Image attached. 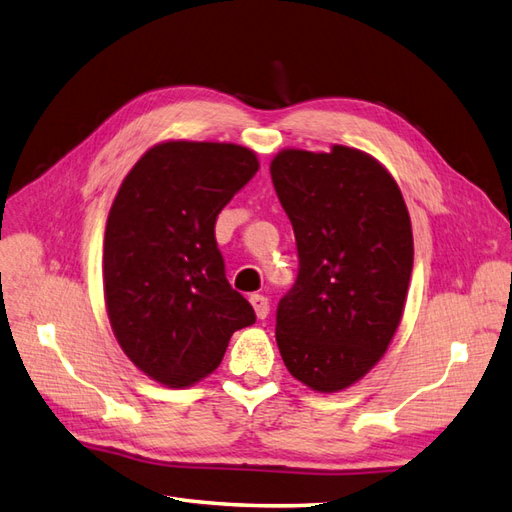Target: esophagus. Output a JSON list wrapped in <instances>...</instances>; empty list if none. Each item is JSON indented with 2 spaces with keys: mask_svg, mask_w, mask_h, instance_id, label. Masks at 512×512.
Here are the masks:
<instances>
[{
  "mask_svg": "<svg viewBox=\"0 0 512 512\" xmlns=\"http://www.w3.org/2000/svg\"><path fill=\"white\" fill-rule=\"evenodd\" d=\"M251 305H253V311H255V316L259 318V320H264L266 316H268V309H270V305H268V298L266 296H261V294H251Z\"/></svg>",
  "mask_w": 512,
  "mask_h": 512,
  "instance_id": "34e87169",
  "label": "esophagus"
}]
</instances>
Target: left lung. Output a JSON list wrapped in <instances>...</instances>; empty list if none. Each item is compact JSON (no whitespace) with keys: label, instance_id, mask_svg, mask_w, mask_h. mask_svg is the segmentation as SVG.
Here are the masks:
<instances>
[{"label":"left lung","instance_id":"left-lung-1","mask_svg":"<svg viewBox=\"0 0 512 512\" xmlns=\"http://www.w3.org/2000/svg\"><path fill=\"white\" fill-rule=\"evenodd\" d=\"M270 175L300 270L277 309L287 372L320 393L348 389L383 359L413 270L411 216L396 179L361 149H283Z\"/></svg>","mask_w":512,"mask_h":512}]
</instances>
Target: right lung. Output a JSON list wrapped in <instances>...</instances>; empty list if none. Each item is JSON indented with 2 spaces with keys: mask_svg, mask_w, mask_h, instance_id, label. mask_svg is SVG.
Here are the masks:
<instances>
[{
  "mask_svg": "<svg viewBox=\"0 0 512 512\" xmlns=\"http://www.w3.org/2000/svg\"><path fill=\"white\" fill-rule=\"evenodd\" d=\"M257 170V153L242 144L164 140L114 196L103 238L110 326L127 359L164 387L203 381L231 335L255 322L225 277L214 227Z\"/></svg>",
  "mask_w": 512,
  "mask_h": 512,
  "instance_id": "right-lung-1",
  "label": "right lung"
}]
</instances>
